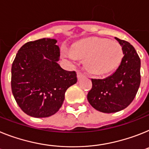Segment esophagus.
Masks as SVG:
<instances>
[{
  "instance_id": "esophagus-1",
  "label": "esophagus",
  "mask_w": 149,
  "mask_h": 149,
  "mask_svg": "<svg viewBox=\"0 0 149 149\" xmlns=\"http://www.w3.org/2000/svg\"><path fill=\"white\" fill-rule=\"evenodd\" d=\"M77 78H78V79H81V77H83L84 76V74L81 72H77Z\"/></svg>"
}]
</instances>
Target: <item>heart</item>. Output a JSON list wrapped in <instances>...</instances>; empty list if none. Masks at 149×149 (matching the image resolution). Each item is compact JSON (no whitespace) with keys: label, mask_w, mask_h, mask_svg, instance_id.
Listing matches in <instances>:
<instances>
[{"label":"heart","mask_w":149,"mask_h":149,"mask_svg":"<svg viewBox=\"0 0 149 149\" xmlns=\"http://www.w3.org/2000/svg\"><path fill=\"white\" fill-rule=\"evenodd\" d=\"M63 55L72 60L87 58L86 63L89 69L94 73L102 74L116 68L123 57V51L115 40L90 38L74 44L72 51L64 49Z\"/></svg>","instance_id":"b5f03b06"}]
</instances>
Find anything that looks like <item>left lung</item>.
<instances>
[{
    "label": "left lung",
    "mask_w": 149,
    "mask_h": 149,
    "mask_svg": "<svg viewBox=\"0 0 149 149\" xmlns=\"http://www.w3.org/2000/svg\"><path fill=\"white\" fill-rule=\"evenodd\" d=\"M122 47L120 65L105 79H91L92 88L87 100L93 107L104 113H114L127 108L134 100L141 82L140 58L129 42L115 38Z\"/></svg>",
    "instance_id": "1"
}]
</instances>
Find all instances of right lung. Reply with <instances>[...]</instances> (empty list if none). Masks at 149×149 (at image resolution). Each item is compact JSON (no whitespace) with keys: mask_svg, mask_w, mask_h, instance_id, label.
<instances>
[{"mask_svg":"<svg viewBox=\"0 0 149 149\" xmlns=\"http://www.w3.org/2000/svg\"><path fill=\"white\" fill-rule=\"evenodd\" d=\"M57 40L42 38L27 42L11 68V88L16 103L28 115L47 118L59 111L66 90L77 82L75 71L62 69L57 61Z\"/></svg>","mask_w":149,"mask_h":149,"instance_id":"1","label":"right lung"}]
</instances>
